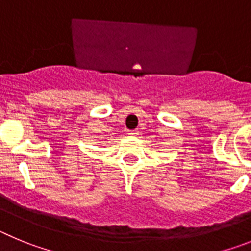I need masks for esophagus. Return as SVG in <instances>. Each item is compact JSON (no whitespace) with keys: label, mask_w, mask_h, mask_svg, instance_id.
<instances>
[{"label":"esophagus","mask_w":251,"mask_h":251,"mask_svg":"<svg viewBox=\"0 0 251 251\" xmlns=\"http://www.w3.org/2000/svg\"><path fill=\"white\" fill-rule=\"evenodd\" d=\"M128 134H129V136H137V134H138V132H137V130H129V133H128Z\"/></svg>","instance_id":"1"}]
</instances>
